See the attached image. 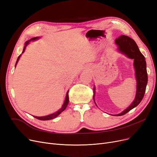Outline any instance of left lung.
<instances>
[{
    "mask_svg": "<svg viewBox=\"0 0 157 157\" xmlns=\"http://www.w3.org/2000/svg\"><path fill=\"white\" fill-rule=\"evenodd\" d=\"M115 44L117 46V51L124 54L127 58L133 59V67L137 86H136L135 98L132 104L126 109L119 114L114 115L115 116H121L128 113L129 111L139 105L142 100L146 92V88L147 83V74L146 70V62L145 58L140 52L139 47L135 41L126 35H122L115 39ZM95 88L94 87V100L95 92ZM95 102V100H94ZM96 105V103H95ZM97 106V105H96Z\"/></svg>",
    "mask_w": 157,
    "mask_h": 157,
    "instance_id": "obj_1",
    "label": "left lung"
}]
</instances>
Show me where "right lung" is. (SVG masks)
Masks as SVG:
<instances>
[{"instance_id": "add662e5", "label": "right lung", "mask_w": 157, "mask_h": 157, "mask_svg": "<svg viewBox=\"0 0 157 157\" xmlns=\"http://www.w3.org/2000/svg\"><path fill=\"white\" fill-rule=\"evenodd\" d=\"M39 38H40V37H35V38H31V39H30V40L27 41V42L25 43V46H24V49H23V51H22V53H24V51H25V48H26V47L29 44V42H31V41H35V40H38ZM21 55H22V54H20V55L18 57L17 60V62H16V64H15V67H16V65H17V63H18V60H19L20 56H21ZM68 93H69V91H67V92L66 98H65V101H64V103H63V105H62V108H59L57 112H54V113H51V114H50V115H45V116H42V117H37V116H34V115H33V116L34 117H35L36 119H39V120H42V121L51 120V119H54V118H56L57 116H58V115H59L61 113H62L63 111H64V110H65L67 106V105H68V104H69V95H68Z\"/></svg>"}]
</instances>
